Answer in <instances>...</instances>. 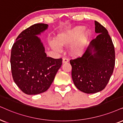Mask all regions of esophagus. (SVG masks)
<instances>
[{
  "instance_id": "34e87169",
  "label": "esophagus",
  "mask_w": 123,
  "mask_h": 123,
  "mask_svg": "<svg viewBox=\"0 0 123 123\" xmlns=\"http://www.w3.org/2000/svg\"><path fill=\"white\" fill-rule=\"evenodd\" d=\"M69 62V60H68V58H63L62 59V62L63 63H67Z\"/></svg>"
}]
</instances>
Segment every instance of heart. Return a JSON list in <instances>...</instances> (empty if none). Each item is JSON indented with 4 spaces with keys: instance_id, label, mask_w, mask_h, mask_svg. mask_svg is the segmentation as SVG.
I'll return each instance as SVG.
<instances>
[{
    "instance_id": "1",
    "label": "heart",
    "mask_w": 123,
    "mask_h": 123,
    "mask_svg": "<svg viewBox=\"0 0 123 123\" xmlns=\"http://www.w3.org/2000/svg\"><path fill=\"white\" fill-rule=\"evenodd\" d=\"M84 30L85 27H78L74 28L69 32L61 34L58 36L57 41L52 40L50 42V46L55 50H60L61 49V45H68L73 43ZM90 37L91 33L89 31H87L82 33L71 45L70 48L71 52L77 55L82 54L85 50Z\"/></svg>"
}]
</instances>
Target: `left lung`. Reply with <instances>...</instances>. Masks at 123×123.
<instances>
[{
  "instance_id": "obj_1",
  "label": "left lung",
  "mask_w": 123,
  "mask_h": 123,
  "mask_svg": "<svg viewBox=\"0 0 123 123\" xmlns=\"http://www.w3.org/2000/svg\"><path fill=\"white\" fill-rule=\"evenodd\" d=\"M98 33L82 57L71 60V76L78 89L86 94L103 90L109 82L115 63V48L108 31L95 21Z\"/></svg>"
}]
</instances>
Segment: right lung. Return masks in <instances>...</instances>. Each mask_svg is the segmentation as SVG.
I'll return each instance as SVG.
<instances>
[{
  "instance_id": "right-lung-1",
  "label": "right lung",
  "mask_w": 123,
  "mask_h": 123,
  "mask_svg": "<svg viewBox=\"0 0 123 123\" xmlns=\"http://www.w3.org/2000/svg\"><path fill=\"white\" fill-rule=\"evenodd\" d=\"M48 25L38 23L25 29L12 47L11 67L15 83L28 95H36L50 87L62 59L46 56L40 35Z\"/></svg>"
}]
</instances>
